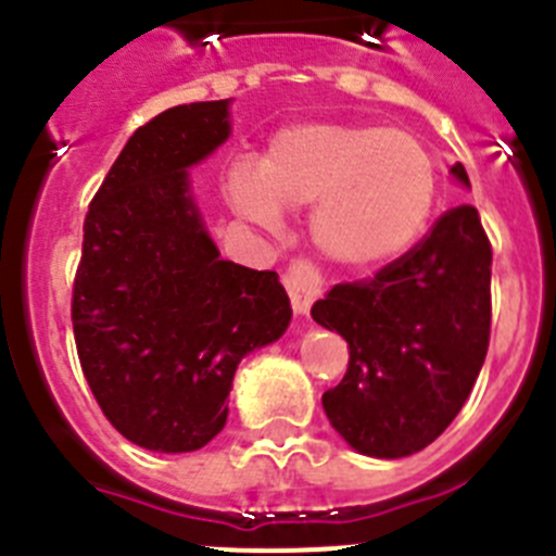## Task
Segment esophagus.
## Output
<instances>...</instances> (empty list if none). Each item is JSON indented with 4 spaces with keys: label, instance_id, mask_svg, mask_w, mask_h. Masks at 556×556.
Instances as JSON below:
<instances>
[{
    "label": "esophagus",
    "instance_id": "1",
    "mask_svg": "<svg viewBox=\"0 0 556 556\" xmlns=\"http://www.w3.org/2000/svg\"><path fill=\"white\" fill-rule=\"evenodd\" d=\"M283 287H287L294 314H308L314 298L320 294L323 278L312 262H306V258H294L287 267V273H283Z\"/></svg>",
    "mask_w": 556,
    "mask_h": 556
}]
</instances>
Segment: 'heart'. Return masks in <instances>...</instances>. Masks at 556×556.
I'll list each match as a JSON object with an SVG mask.
<instances>
[{
	"label": "heart",
	"instance_id": "obj_1",
	"mask_svg": "<svg viewBox=\"0 0 556 556\" xmlns=\"http://www.w3.org/2000/svg\"><path fill=\"white\" fill-rule=\"evenodd\" d=\"M437 189V161L415 132L358 122L281 127L255 169L236 164L225 186L230 205L255 223L312 208L314 244L348 269L404 253L424 233Z\"/></svg>",
	"mask_w": 556,
	"mask_h": 556
}]
</instances>
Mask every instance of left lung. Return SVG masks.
Instances as JSON below:
<instances>
[{"mask_svg": "<svg viewBox=\"0 0 556 556\" xmlns=\"http://www.w3.org/2000/svg\"><path fill=\"white\" fill-rule=\"evenodd\" d=\"M451 175L470 186L462 164ZM490 264L479 211L456 205L409 253L314 303V323L351 351L345 378L323 395L351 448L401 459L434 443L459 415L488 356Z\"/></svg>", "mask_w": 556, "mask_h": 556, "instance_id": "1", "label": "left lung"}]
</instances>
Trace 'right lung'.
Wrapping results in <instances>:
<instances>
[{
	"label": "right lung",
	"instance_id": "1",
	"mask_svg": "<svg viewBox=\"0 0 556 556\" xmlns=\"http://www.w3.org/2000/svg\"><path fill=\"white\" fill-rule=\"evenodd\" d=\"M230 100L169 108L127 139L88 205L72 292L83 376L102 415L159 454L223 431L244 356L287 331L278 273L219 258L189 166L230 136Z\"/></svg>",
	"mask_w": 556,
	"mask_h": 556
}]
</instances>
